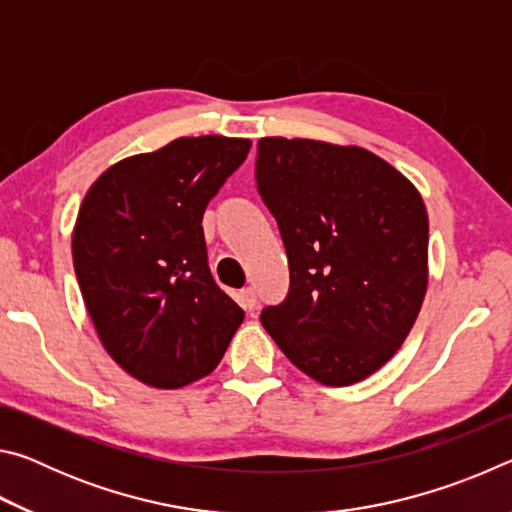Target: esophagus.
<instances>
[{"label":"esophagus","mask_w":512,"mask_h":512,"mask_svg":"<svg viewBox=\"0 0 512 512\" xmlns=\"http://www.w3.org/2000/svg\"><path fill=\"white\" fill-rule=\"evenodd\" d=\"M239 305L244 307L246 311H253V309L257 307V293H255L253 287L241 289V293H239Z\"/></svg>","instance_id":"34e87169"}]
</instances>
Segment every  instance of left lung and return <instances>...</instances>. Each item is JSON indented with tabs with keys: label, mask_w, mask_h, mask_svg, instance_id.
I'll use <instances>...</instances> for the list:
<instances>
[{
	"label": "left lung",
	"mask_w": 512,
	"mask_h": 512,
	"mask_svg": "<svg viewBox=\"0 0 512 512\" xmlns=\"http://www.w3.org/2000/svg\"><path fill=\"white\" fill-rule=\"evenodd\" d=\"M257 192L289 259L262 325L293 366L350 386L393 357L427 291L429 221L409 180L359 146L262 137Z\"/></svg>",
	"instance_id": "left-lung-1"
}]
</instances>
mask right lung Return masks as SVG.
<instances>
[{
  "label": "right lung",
  "instance_id": "obj_1",
  "mask_svg": "<svg viewBox=\"0 0 512 512\" xmlns=\"http://www.w3.org/2000/svg\"><path fill=\"white\" fill-rule=\"evenodd\" d=\"M248 151L237 137H180L121 160L83 198L76 280L103 348L144 384L210 375L244 320L210 273L201 223Z\"/></svg>",
  "mask_w": 512,
  "mask_h": 512
}]
</instances>
